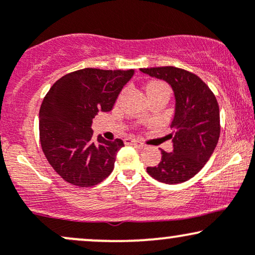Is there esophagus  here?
Masks as SVG:
<instances>
[{
  "instance_id": "34e87169",
  "label": "esophagus",
  "mask_w": 255,
  "mask_h": 255,
  "mask_svg": "<svg viewBox=\"0 0 255 255\" xmlns=\"http://www.w3.org/2000/svg\"><path fill=\"white\" fill-rule=\"evenodd\" d=\"M125 142L126 144H131V145H135L137 147H144V144L142 142H140L139 140H135V139H125Z\"/></svg>"
}]
</instances>
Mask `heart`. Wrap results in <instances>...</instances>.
Here are the masks:
<instances>
[{
    "label": "heart",
    "instance_id": "b5f03b06",
    "mask_svg": "<svg viewBox=\"0 0 255 255\" xmlns=\"http://www.w3.org/2000/svg\"><path fill=\"white\" fill-rule=\"evenodd\" d=\"M162 90H169L168 86L164 83H160V81H151L146 85V95H150V93H154L157 91H162Z\"/></svg>",
    "mask_w": 255,
    "mask_h": 255
}]
</instances>
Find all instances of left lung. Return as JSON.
<instances>
[{"instance_id":"left-lung-1","label":"left lung","mask_w":255,"mask_h":255,"mask_svg":"<svg viewBox=\"0 0 255 255\" xmlns=\"http://www.w3.org/2000/svg\"><path fill=\"white\" fill-rule=\"evenodd\" d=\"M144 74L170 85L175 109L170 127L172 151L162 150L157 166H147V174L168 184L188 181L203 169L217 146L219 107L212 91L200 78L176 67L141 68Z\"/></svg>"}]
</instances>
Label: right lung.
I'll list each match as a JSON object with an SVG mask.
<instances>
[{
  "instance_id": "right-lung-1",
  "label": "right lung",
  "mask_w": 255,
  "mask_h": 255,
  "mask_svg": "<svg viewBox=\"0 0 255 255\" xmlns=\"http://www.w3.org/2000/svg\"><path fill=\"white\" fill-rule=\"evenodd\" d=\"M134 75L129 71L85 68L69 73L51 86L39 110V137L54 170L68 183L92 187L111 174L121 139L93 137L92 120L114 108Z\"/></svg>"
}]
</instances>
